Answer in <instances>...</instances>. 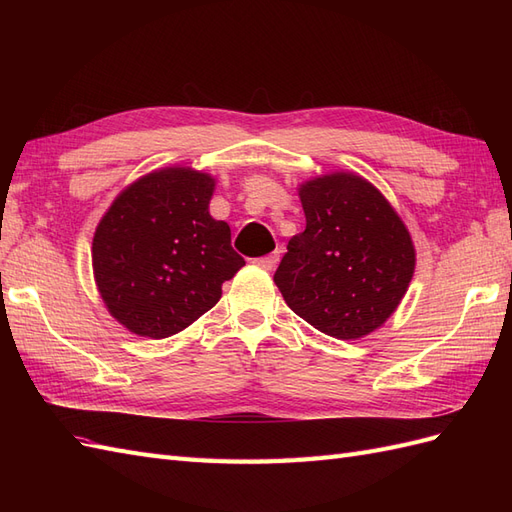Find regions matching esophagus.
I'll return each mask as SVG.
<instances>
[{
  "mask_svg": "<svg viewBox=\"0 0 512 512\" xmlns=\"http://www.w3.org/2000/svg\"><path fill=\"white\" fill-rule=\"evenodd\" d=\"M254 262H256V265H258L260 269L273 271L277 262H280V252H273V254H267V256H260V258H256Z\"/></svg>",
  "mask_w": 512,
  "mask_h": 512,
  "instance_id": "esophagus-1",
  "label": "esophagus"
}]
</instances>
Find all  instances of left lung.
<instances>
[{"mask_svg": "<svg viewBox=\"0 0 512 512\" xmlns=\"http://www.w3.org/2000/svg\"><path fill=\"white\" fill-rule=\"evenodd\" d=\"M305 230L288 241L273 282L294 314L337 339L378 329L414 273L410 232L365 179L335 173L299 190Z\"/></svg>", "mask_w": 512, "mask_h": 512, "instance_id": "8db88e82", "label": "left lung"}]
</instances>
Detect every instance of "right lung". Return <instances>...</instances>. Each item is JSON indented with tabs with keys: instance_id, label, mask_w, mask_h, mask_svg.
<instances>
[{
	"instance_id": "add662e5",
	"label": "right lung",
	"mask_w": 512,
	"mask_h": 512,
	"mask_svg": "<svg viewBox=\"0 0 512 512\" xmlns=\"http://www.w3.org/2000/svg\"><path fill=\"white\" fill-rule=\"evenodd\" d=\"M215 181L166 168L123 190L96 228L91 260L102 299L123 327L170 337L220 301L245 260L209 215Z\"/></svg>"
}]
</instances>
